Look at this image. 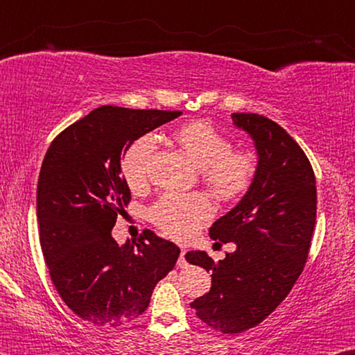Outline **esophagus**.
Returning <instances> with one entry per match:
<instances>
[{
  "label": "esophagus",
  "mask_w": 355,
  "mask_h": 355,
  "mask_svg": "<svg viewBox=\"0 0 355 355\" xmlns=\"http://www.w3.org/2000/svg\"><path fill=\"white\" fill-rule=\"evenodd\" d=\"M178 268H179V269L187 268V262H186V249H182V251H181V256H179V259H178Z\"/></svg>",
  "instance_id": "34e87169"
}]
</instances>
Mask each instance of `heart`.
<instances>
[{
  "label": "heart",
  "mask_w": 355,
  "mask_h": 355,
  "mask_svg": "<svg viewBox=\"0 0 355 355\" xmlns=\"http://www.w3.org/2000/svg\"><path fill=\"white\" fill-rule=\"evenodd\" d=\"M174 137L182 151L201 168L204 184L220 201H232L251 187L257 169V157L251 149L232 148L224 132L204 121L184 124ZM154 151L156 139L149 135L132 141L124 151L121 173L132 191H144L149 186ZM148 216L164 234L184 241L214 216V206L204 193H166L149 207Z\"/></svg>",
  "instance_id": "1"
}]
</instances>
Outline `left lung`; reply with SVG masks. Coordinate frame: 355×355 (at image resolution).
I'll list each match as a JSON object with an SVG mask.
<instances>
[{
  "label": "left lung",
  "mask_w": 355,
  "mask_h": 355,
  "mask_svg": "<svg viewBox=\"0 0 355 355\" xmlns=\"http://www.w3.org/2000/svg\"><path fill=\"white\" fill-rule=\"evenodd\" d=\"M232 121L252 136L259 162L248 194L209 234L237 249L219 262L204 251L186 254L212 274L211 291L191 307L223 334L256 327L284 301L306 266L318 212L314 169L289 132L254 112H232Z\"/></svg>",
  "instance_id": "obj_1"
}]
</instances>
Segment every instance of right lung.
Returning a JSON list of instances; mask_svg holds the SVG:
<instances>
[{"label": "right lung", "mask_w": 355, "mask_h": 355, "mask_svg": "<svg viewBox=\"0 0 355 355\" xmlns=\"http://www.w3.org/2000/svg\"><path fill=\"white\" fill-rule=\"evenodd\" d=\"M178 116L181 111L96 107L46 151L36 191L41 251L66 306L98 327L136 320L176 266L181 249L151 229L124 245L111 229L131 202L121 173L124 151Z\"/></svg>", "instance_id": "obj_1"}]
</instances>
